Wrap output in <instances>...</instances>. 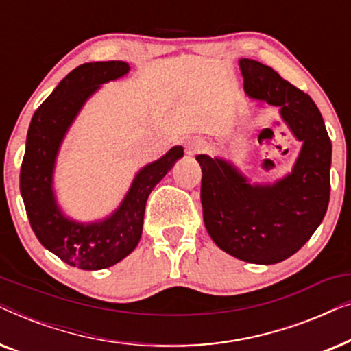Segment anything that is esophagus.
<instances>
[{"label": "esophagus", "mask_w": 351, "mask_h": 351, "mask_svg": "<svg viewBox=\"0 0 351 351\" xmlns=\"http://www.w3.org/2000/svg\"><path fill=\"white\" fill-rule=\"evenodd\" d=\"M204 145H206V142L201 137H191L185 142V152L189 153V155H195V153L203 150Z\"/></svg>", "instance_id": "obj_1"}]
</instances>
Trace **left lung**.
I'll use <instances>...</instances> for the list:
<instances>
[{
    "instance_id": "obj_1",
    "label": "left lung",
    "mask_w": 351,
    "mask_h": 351,
    "mask_svg": "<svg viewBox=\"0 0 351 351\" xmlns=\"http://www.w3.org/2000/svg\"><path fill=\"white\" fill-rule=\"evenodd\" d=\"M238 64L247 97L278 107L302 148L291 172L263 184L251 182L222 156H196L203 172V219L222 251L239 261L271 265L299 251L323 222L332 145L308 94L261 62L239 59Z\"/></svg>"
}]
</instances>
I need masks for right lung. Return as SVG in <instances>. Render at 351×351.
<instances>
[{"label": "right lung", "mask_w": 351, "mask_h": 351, "mask_svg": "<svg viewBox=\"0 0 351 351\" xmlns=\"http://www.w3.org/2000/svg\"><path fill=\"white\" fill-rule=\"evenodd\" d=\"M128 62H89L71 70L33 114L21 167V193L36 238L47 251L80 270H102L121 262L142 237L148 195L184 156L172 147L137 171L121 203L107 217L81 222L64 213L54 172L64 138L84 104L102 84L126 76Z\"/></svg>", "instance_id": "add662e5"}]
</instances>
